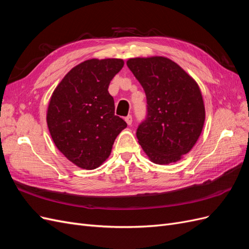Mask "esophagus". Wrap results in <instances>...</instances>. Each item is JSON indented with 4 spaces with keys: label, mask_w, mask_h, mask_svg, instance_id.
Returning a JSON list of instances; mask_svg holds the SVG:
<instances>
[{
    "label": "esophagus",
    "mask_w": 249,
    "mask_h": 249,
    "mask_svg": "<svg viewBox=\"0 0 249 249\" xmlns=\"http://www.w3.org/2000/svg\"><path fill=\"white\" fill-rule=\"evenodd\" d=\"M124 120H125V123L127 124V125H131L132 123H133V118H132L131 115H127V116L124 118Z\"/></svg>",
    "instance_id": "obj_1"
}]
</instances>
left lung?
<instances>
[{
  "label": "left lung",
  "mask_w": 249,
  "mask_h": 249,
  "mask_svg": "<svg viewBox=\"0 0 249 249\" xmlns=\"http://www.w3.org/2000/svg\"><path fill=\"white\" fill-rule=\"evenodd\" d=\"M126 65L145 91L147 116L137 138L155 164L176 163L197 142L206 118L199 86L169 58H131Z\"/></svg>",
  "instance_id": "1"
}]
</instances>
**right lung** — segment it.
<instances>
[{"label": "right lung", "instance_id": "add662e5", "mask_svg": "<svg viewBox=\"0 0 249 249\" xmlns=\"http://www.w3.org/2000/svg\"><path fill=\"white\" fill-rule=\"evenodd\" d=\"M123 59H89L67 72L53 92L47 124L56 147L71 163L94 169L106 161L118 134L126 127L114 114L108 91Z\"/></svg>", "mask_w": 249, "mask_h": 249}]
</instances>
